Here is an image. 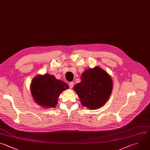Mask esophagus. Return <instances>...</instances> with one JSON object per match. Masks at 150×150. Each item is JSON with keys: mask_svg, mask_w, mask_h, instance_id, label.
I'll use <instances>...</instances> for the list:
<instances>
[{"mask_svg": "<svg viewBox=\"0 0 150 150\" xmlns=\"http://www.w3.org/2000/svg\"><path fill=\"white\" fill-rule=\"evenodd\" d=\"M69 85L70 88H72L73 87V85H74V83H73V82H70L69 84Z\"/></svg>", "mask_w": 150, "mask_h": 150, "instance_id": "obj_1", "label": "esophagus"}]
</instances>
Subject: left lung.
I'll return each mask as SVG.
<instances>
[{
	"label": "left lung",
	"mask_w": 150,
	"mask_h": 150,
	"mask_svg": "<svg viewBox=\"0 0 150 150\" xmlns=\"http://www.w3.org/2000/svg\"><path fill=\"white\" fill-rule=\"evenodd\" d=\"M112 89V81L105 71L98 67L86 70L81 82L74 87L81 104L89 109H97L108 100Z\"/></svg>",
	"instance_id": "left-lung-1"
}]
</instances>
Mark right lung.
<instances>
[{
	"mask_svg": "<svg viewBox=\"0 0 150 150\" xmlns=\"http://www.w3.org/2000/svg\"><path fill=\"white\" fill-rule=\"evenodd\" d=\"M68 85L48 74L38 76L32 81L30 90L35 101L45 107H55L60 93Z\"/></svg>",
	"mask_w": 150,
	"mask_h": 150,
	"instance_id": "1",
	"label": "right lung"
}]
</instances>
